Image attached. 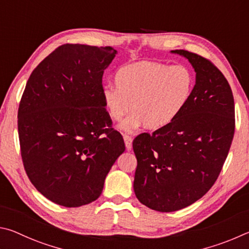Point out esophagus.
<instances>
[{"label": "esophagus", "mask_w": 249, "mask_h": 249, "mask_svg": "<svg viewBox=\"0 0 249 249\" xmlns=\"http://www.w3.org/2000/svg\"><path fill=\"white\" fill-rule=\"evenodd\" d=\"M124 144H125V149L128 151H130L132 149V138L130 136H127V134H124Z\"/></svg>", "instance_id": "1"}]
</instances>
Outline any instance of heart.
Returning a JSON list of instances; mask_svg holds the SVG:
<instances>
[{"label": "heart", "instance_id": "1", "mask_svg": "<svg viewBox=\"0 0 249 249\" xmlns=\"http://www.w3.org/2000/svg\"><path fill=\"white\" fill-rule=\"evenodd\" d=\"M115 86L102 90L105 109L121 131L132 133L141 128L162 130L171 125L190 103L195 77L186 65H168L140 61L116 72Z\"/></svg>", "mask_w": 249, "mask_h": 249}]
</instances>
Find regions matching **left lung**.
Instances as JSON below:
<instances>
[{
  "label": "left lung",
  "instance_id": "left-lung-1",
  "mask_svg": "<svg viewBox=\"0 0 249 249\" xmlns=\"http://www.w3.org/2000/svg\"><path fill=\"white\" fill-rule=\"evenodd\" d=\"M193 65V97L171 125L133 141L138 160L133 189L152 210L173 212L202 198L217 179L235 130L232 89L210 61L173 50Z\"/></svg>",
  "mask_w": 249,
  "mask_h": 249
}]
</instances>
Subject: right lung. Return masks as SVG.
Masks as SVG:
<instances>
[{
	"mask_svg": "<svg viewBox=\"0 0 249 249\" xmlns=\"http://www.w3.org/2000/svg\"><path fill=\"white\" fill-rule=\"evenodd\" d=\"M117 50L63 45L42 60L18 108L25 171L50 201L76 208L97 199L125 147L102 98L104 71Z\"/></svg>",
	"mask_w": 249,
	"mask_h": 249,
	"instance_id": "1",
	"label": "right lung"
}]
</instances>
